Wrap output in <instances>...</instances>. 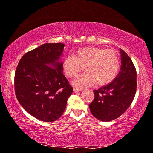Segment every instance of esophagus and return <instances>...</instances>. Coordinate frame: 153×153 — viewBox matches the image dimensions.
Masks as SVG:
<instances>
[{
  "mask_svg": "<svg viewBox=\"0 0 153 153\" xmlns=\"http://www.w3.org/2000/svg\"><path fill=\"white\" fill-rule=\"evenodd\" d=\"M74 91L75 92H79V91H82V88H77V87H74Z\"/></svg>",
  "mask_w": 153,
  "mask_h": 153,
  "instance_id": "1",
  "label": "esophagus"
}]
</instances>
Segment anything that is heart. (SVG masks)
<instances>
[{
	"instance_id": "1",
	"label": "heart",
	"mask_w": 153,
	"mask_h": 153,
	"mask_svg": "<svg viewBox=\"0 0 153 153\" xmlns=\"http://www.w3.org/2000/svg\"><path fill=\"white\" fill-rule=\"evenodd\" d=\"M120 59L114 51L97 47H86L77 50L74 56L65 58L62 62L65 74L73 77L82 71L80 75L73 81L77 87L91 85L105 86L111 83L117 76L120 69Z\"/></svg>"
}]
</instances>
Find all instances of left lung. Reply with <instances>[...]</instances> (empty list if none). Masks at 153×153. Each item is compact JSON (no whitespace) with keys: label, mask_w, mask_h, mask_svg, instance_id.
Instances as JSON below:
<instances>
[{"label":"left lung","mask_w":153,"mask_h":153,"mask_svg":"<svg viewBox=\"0 0 153 153\" xmlns=\"http://www.w3.org/2000/svg\"><path fill=\"white\" fill-rule=\"evenodd\" d=\"M119 74L111 83L94 90V98L89 104L92 114L101 121H111L129 108L137 88V73L131 59L123 50Z\"/></svg>","instance_id":"obj_1"}]
</instances>
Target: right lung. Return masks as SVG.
Masks as SVG:
<instances>
[{
    "label": "right lung",
    "instance_id": "add662e5",
    "mask_svg": "<svg viewBox=\"0 0 153 153\" xmlns=\"http://www.w3.org/2000/svg\"><path fill=\"white\" fill-rule=\"evenodd\" d=\"M65 45L45 43L26 52L17 66L14 86L17 99L37 119L53 122L63 114L73 88L58 62Z\"/></svg>",
    "mask_w": 153,
    "mask_h": 153
}]
</instances>
